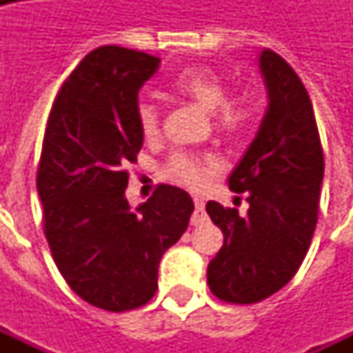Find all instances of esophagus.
<instances>
[{"instance_id": "esophagus-1", "label": "esophagus", "mask_w": 353, "mask_h": 353, "mask_svg": "<svg viewBox=\"0 0 353 353\" xmlns=\"http://www.w3.org/2000/svg\"><path fill=\"white\" fill-rule=\"evenodd\" d=\"M192 200H194V215H192L191 219V225L192 227H199V225H202V223L206 221V215H204V206H206V202H204V196H200V194H194L192 196Z\"/></svg>"}]
</instances>
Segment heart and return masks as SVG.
Listing matches in <instances>:
<instances>
[{
    "label": "heart",
    "mask_w": 353,
    "mask_h": 353,
    "mask_svg": "<svg viewBox=\"0 0 353 353\" xmlns=\"http://www.w3.org/2000/svg\"><path fill=\"white\" fill-rule=\"evenodd\" d=\"M170 90L196 101L208 111H214L215 123L229 134L245 130L255 119L257 103L252 92L240 90L227 96V85L217 72L206 65H194L177 73L170 81ZM138 126L145 139L159 134V109L151 101H141L136 111ZM214 166L210 157H200L191 151H174L164 164V177L174 183L199 187L208 179V172Z\"/></svg>",
    "instance_id": "obj_1"
}]
</instances>
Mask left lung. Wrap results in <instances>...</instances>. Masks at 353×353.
Instances as JSON below:
<instances>
[{
    "instance_id": "left-lung-1",
    "label": "left lung",
    "mask_w": 353,
    "mask_h": 353,
    "mask_svg": "<svg viewBox=\"0 0 353 353\" xmlns=\"http://www.w3.org/2000/svg\"><path fill=\"white\" fill-rule=\"evenodd\" d=\"M268 108L257 136L232 170L230 191L248 214L210 200L208 215L223 230V248L208 265V285L232 304L261 303L303 265L318 223L323 149L310 96L295 70L274 50L259 58Z\"/></svg>"
}]
</instances>
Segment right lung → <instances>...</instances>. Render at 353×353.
<instances>
[{"instance_id": "obj_1", "label": "right lung", "mask_w": 353, "mask_h": 353, "mask_svg": "<svg viewBox=\"0 0 353 353\" xmlns=\"http://www.w3.org/2000/svg\"><path fill=\"white\" fill-rule=\"evenodd\" d=\"M159 64L117 45L88 52L58 90L43 138L37 192L52 259L83 301L108 312L153 299L162 255L194 210L172 185L136 210L124 196L126 168L143 145L138 92Z\"/></svg>"}]
</instances>
